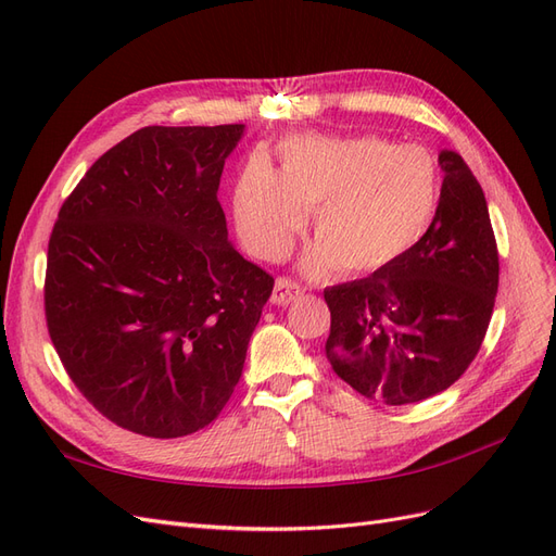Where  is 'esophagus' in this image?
I'll list each match as a JSON object with an SVG mask.
<instances>
[{
    "mask_svg": "<svg viewBox=\"0 0 556 556\" xmlns=\"http://www.w3.org/2000/svg\"><path fill=\"white\" fill-rule=\"evenodd\" d=\"M304 294V288L299 282L290 280V278H278L274 285V294H271V304L276 306H288L292 304L294 299H299Z\"/></svg>",
    "mask_w": 556,
    "mask_h": 556,
    "instance_id": "esophagus-1",
    "label": "esophagus"
}]
</instances>
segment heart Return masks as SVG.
Segmentation results:
<instances>
[{
  "label": "heart",
  "instance_id": "obj_1",
  "mask_svg": "<svg viewBox=\"0 0 556 556\" xmlns=\"http://www.w3.org/2000/svg\"><path fill=\"white\" fill-rule=\"evenodd\" d=\"M439 172L425 148L378 137L294 134L280 143V172L252 160L233 190L243 243L264 260L288 255L313 211L315 241L301 266L366 274L403 255L427 229Z\"/></svg>",
  "mask_w": 556,
  "mask_h": 556
}]
</instances>
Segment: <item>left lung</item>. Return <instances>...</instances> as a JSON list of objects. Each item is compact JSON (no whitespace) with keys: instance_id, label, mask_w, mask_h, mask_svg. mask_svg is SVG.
I'll use <instances>...</instances> for the list:
<instances>
[{"instance_id":"obj_1","label":"left lung","mask_w":556,"mask_h":556,"mask_svg":"<svg viewBox=\"0 0 556 556\" xmlns=\"http://www.w3.org/2000/svg\"><path fill=\"white\" fill-rule=\"evenodd\" d=\"M441 199L413 248L368 278L325 290L333 374L366 399L408 406L445 392L476 359L498 290L486 199L454 150H441Z\"/></svg>"}]
</instances>
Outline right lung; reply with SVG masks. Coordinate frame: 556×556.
Returning <instances> with one entry per match:
<instances>
[{"label":"right lung","mask_w":556,"mask_h":556,"mask_svg":"<svg viewBox=\"0 0 556 556\" xmlns=\"http://www.w3.org/2000/svg\"><path fill=\"white\" fill-rule=\"evenodd\" d=\"M243 131H134L90 166L50 233V341L83 396L134 433L211 425L271 296L274 278L231 245L217 201Z\"/></svg>","instance_id":"right-lung-1"}]
</instances>
